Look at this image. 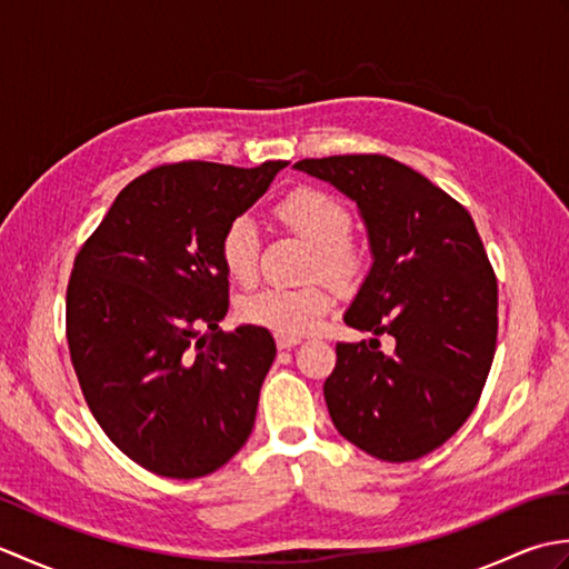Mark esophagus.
Listing matches in <instances>:
<instances>
[{"label": "esophagus", "mask_w": 569, "mask_h": 569, "mask_svg": "<svg viewBox=\"0 0 569 569\" xmlns=\"http://www.w3.org/2000/svg\"><path fill=\"white\" fill-rule=\"evenodd\" d=\"M300 340L298 337H281V335H276V347L278 349H291V347H296Z\"/></svg>", "instance_id": "1"}]
</instances>
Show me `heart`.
Here are the masks:
<instances>
[{
    "label": "heart",
    "mask_w": 569,
    "mask_h": 569,
    "mask_svg": "<svg viewBox=\"0 0 569 569\" xmlns=\"http://www.w3.org/2000/svg\"><path fill=\"white\" fill-rule=\"evenodd\" d=\"M273 217L288 232L306 239L310 257L306 276H322L342 293L355 291L369 273V251L352 237L355 217L342 200L320 188H296L273 204ZM259 234L247 214H237L222 229L217 253L224 273L239 286L253 283L259 273ZM332 308L328 286L310 281L298 288L266 286L239 303L247 325L281 337H300L318 330Z\"/></svg>",
    "instance_id": "heart-1"
}]
</instances>
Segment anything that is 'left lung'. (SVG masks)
I'll return each mask as SVG.
<instances>
[{
	"mask_svg": "<svg viewBox=\"0 0 569 569\" xmlns=\"http://www.w3.org/2000/svg\"><path fill=\"white\" fill-rule=\"evenodd\" d=\"M296 168L357 200L373 266L345 322L397 340L391 356L376 337L337 342L322 386L330 418L371 457L420 459L471 416L497 352L499 286L475 220L389 156H325Z\"/></svg>",
	"mask_w": 569,
	"mask_h": 569,
	"instance_id": "1",
	"label": "left lung"
}]
</instances>
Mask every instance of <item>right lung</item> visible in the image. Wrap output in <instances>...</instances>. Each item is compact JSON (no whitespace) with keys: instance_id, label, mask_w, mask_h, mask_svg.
I'll return each instance as SVG.
<instances>
[{"instance_id":"right-lung-1","label":"right lung","mask_w":569,"mask_h":569,"mask_svg":"<svg viewBox=\"0 0 569 569\" xmlns=\"http://www.w3.org/2000/svg\"><path fill=\"white\" fill-rule=\"evenodd\" d=\"M283 166H156L119 192L76 253L72 369L107 438L153 475H212L253 428L276 345L257 325L220 328L229 278L217 241Z\"/></svg>"}]
</instances>
